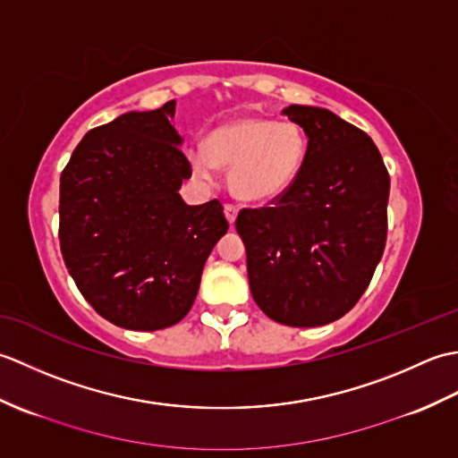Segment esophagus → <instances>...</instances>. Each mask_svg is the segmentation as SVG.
Instances as JSON below:
<instances>
[{
	"label": "esophagus",
	"instance_id": "obj_1",
	"mask_svg": "<svg viewBox=\"0 0 458 458\" xmlns=\"http://www.w3.org/2000/svg\"><path fill=\"white\" fill-rule=\"evenodd\" d=\"M224 214H226V218H228L230 224H234V220L238 216V204H234V202L224 204Z\"/></svg>",
	"mask_w": 458,
	"mask_h": 458
}]
</instances>
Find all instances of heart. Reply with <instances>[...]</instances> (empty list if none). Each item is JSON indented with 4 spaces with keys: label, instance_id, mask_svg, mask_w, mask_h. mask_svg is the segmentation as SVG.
Masks as SVG:
<instances>
[{
    "label": "heart",
    "instance_id": "1",
    "mask_svg": "<svg viewBox=\"0 0 458 458\" xmlns=\"http://www.w3.org/2000/svg\"><path fill=\"white\" fill-rule=\"evenodd\" d=\"M307 151V133L299 123L248 118L214 130L207 148L197 145L191 151V161L202 179L230 167V187L240 199L269 200L299 177Z\"/></svg>",
    "mask_w": 458,
    "mask_h": 458
}]
</instances>
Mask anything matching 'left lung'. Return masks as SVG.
Masks as SVG:
<instances>
[{"instance_id": "left-lung-1", "label": "left lung", "mask_w": 458, "mask_h": 458, "mask_svg": "<svg viewBox=\"0 0 458 458\" xmlns=\"http://www.w3.org/2000/svg\"><path fill=\"white\" fill-rule=\"evenodd\" d=\"M284 114L309 138L291 187L261 208H242L250 289L264 313L287 327H320L362 297L387 236L390 174L376 143L315 106Z\"/></svg>"}]
</instances>
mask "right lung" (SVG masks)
I'll list each match as a JSON object with an SVG mask.
<instances>
[{"label": "right lung", "mask_w": 458, "mask_h": 458, "mask_svg": "<svg viewBox=\"0 0 458 458\" xmlns=\"http://www.w3.org/2000/svg\"><path fill=\"white\" fill-rule=\"evenodd\" d=\"M174 100L94 128L61 174L58 240L68 274L96 313L130 330L177 325L204 261L226 234L218 199L189 207L192 174L173 125Z\"/></svg>", "instance_id": "1"}]
</instances>
